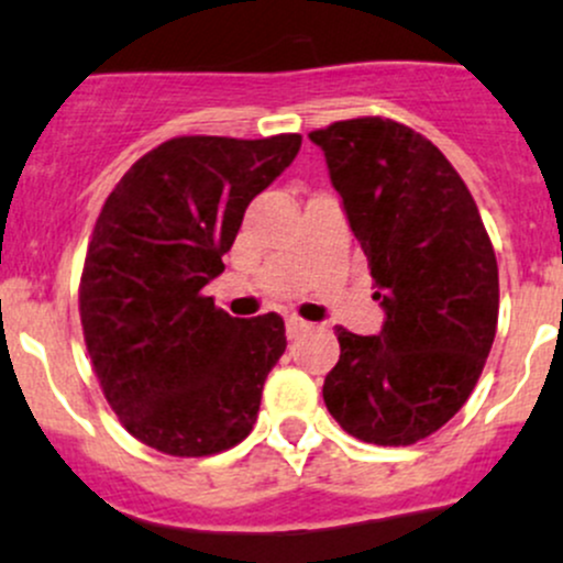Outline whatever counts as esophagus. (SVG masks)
I'll use <instances>...</instances> for the list:
<instances>
[{
	"label": "esophagus",
	"mask_w": 563,
	"mask_h": 563,
	"mask_svg": "<svg viewBox=\"0 0 563 563\" xmlns=\"http://www.w3.org/2000/svg\"><path fill=\"white\" fill-rule=\"evenodd\" d=\"M307 329H310V323L301 321V318H286V334H288V340H294V336H299L301 331H307Z\"/></svg>",
	"instance_id": "esophagus-1"
}]
</instances>
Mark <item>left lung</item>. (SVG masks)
<instances>
[{
  "mask_svg": "<svg viewBox=\"0 0 563 563\" xmlns=\"http://www.w3.org/2000/svg\"><path fill=\"white\" fill-rule=\"evenodd\" d=\"M351 232L369 258L375 336L336 327L323 380L334 421L356 440L412 445L464 407L499 318V266L470 188L440 147L390 118L310 132Z\"/></svg>",
  "mask_w": 563,
  "mask_h": 563,
  "instance_id": "left-lung-1",
  "label": "left lung"
}]
</instances>
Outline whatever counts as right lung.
I'll use <instances>...</instances> for the list:
<instances>
[{"label": "right lung", "instance_id": "add662e5", "mask_svg": "<svg viewBox=\"0 0 563 563\" xmlns=\"http://www.w3.org/2000/svg\"><path fill=\"white\" fill-rule=\"evenodd\" d=\"M299 147V134L167 140L99 212L80 277L82 336L112 412L147 448L197 459L251 434L286 327L277 312L232 318L202 291L247 205Z\"/></svg>", "mask_w": 563, "mask_h": 563}]
</instances>
